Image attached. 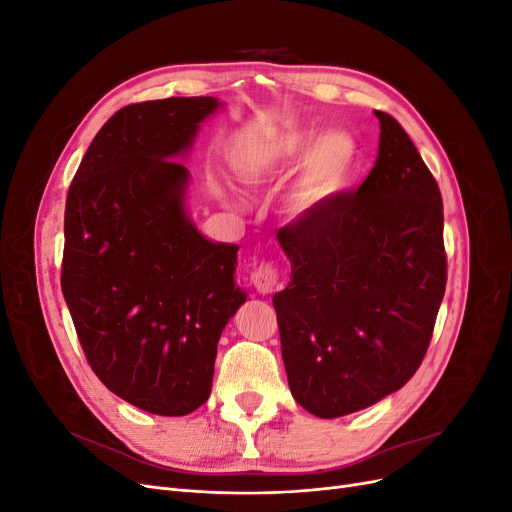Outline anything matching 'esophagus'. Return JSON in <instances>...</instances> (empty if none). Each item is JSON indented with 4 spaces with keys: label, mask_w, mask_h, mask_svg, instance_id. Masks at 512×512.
Masks as SVG:
<instances>
[{
    "label": "esophagus",
    "mask_w": 512,
    "mask_h": 512,
    "mask_svg": "<svg viewBox=\"0 0 512 512\" xmlns=\"http://www.w3.org/2000/svg\"><path fill=\"white\" fill-rule=\"evenodd\" d=\"M252 284L256 288V292L260 294H271L275 288H280V275H277V269L273 265H260L254 273H252Z\"/></svg>",
    "instance_id": "1"
}]
</instances>
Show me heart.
Instances as JSON below:
<instances>
[{
	"instance_id": "b5f03b06",
	"label": "heart",
	"mask_w": 512,
	"mask_h": 512,
	"mask_svg": "<svg viewBox=\"0 0 512 512\" xmlns=\"http://www.w3.org/2000/svg\"><path fill=\"white\" fill-rule=\"evenodd\" d=\"M301 164L286 205L297 218H309L342 196L361 164V145L348 130H329L318 136L312 128H288L265 138L239 164L241 177L260 185L290 173Z\"/></svg>"
}]
</instances>
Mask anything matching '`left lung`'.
Returning a JSON list of instances; mask_svg holds the SVG:
<instances>
[{
  "mask_svg": "<svg viewBox=\"0 0 512 512\" xmlns=\"http://www.w3.org/2000/svg\"><path fill=\"white\" fill-rule=\"evenodd\" d=\"M352 194L277 232L290 284L273 294L297 404L337 418L399 391L421 365L446 288L436 179L399 121Z\"/></svg>",
  "mask_w": 512,
  "mask_h": 512,
  "instance_id": "1",
  "label": "left lung"
}]
</instances>
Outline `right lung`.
Segmentation results:
<instances>
[{
	"instance_id": "right-lung-1",
	"label": "right lung",
	"mask_w": 512,
	"mask_h": 512,
	"mask_svg": "<svg viewBox=\"0 0 512 512\" xmlns=\"http://www.w3.org/2000/svg\"><path fill=\"white\" fill-rule=\"evenodd\" d=\"M218 98L123 106L91 141L66 200L61 290L91 369L108 391L160 416L209 399L218 342L245 303L239 245L188 213L190 153Z\"/></svg>"
}]
</instances>
